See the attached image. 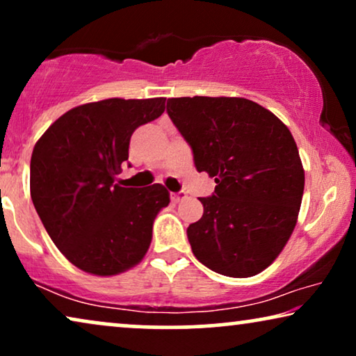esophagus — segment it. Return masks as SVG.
<instances>
[{"mask_svg": "<svg viewBox=\"0 0 356 356\" xmlns=\"http://www.w3.org/2000/svg\"><path fill=\"white\" fill-rule=\"evenodd\" d=\"M184 199H186V193L184 191H178V193H172V201L173 202H181V201H184Z\"/></svg>", "mask_w": 356, "mask_h": 356, "instance_id": "34e87169", "label": "esophagus"}]
</instances>
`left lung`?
I'll return each instance as SVG.
<instances>
[{
	"mask_svg": "<svg viewBox=\"0 0 356 356\" xmlns=\"http://www.w3.org/2000/svg\"><path fill=\"white\" fill-rule=\"evenodd\" d=\"M168 116L191 145L197 172L216 179L199 197L204 213L188 227L199 262L227 277L269 267L295 230L305 170L290 129L241 97H178Z\"/></svg>",
	"mask_w": 356,
	"mask_h": 356,
	"instance_id": "obj_1",
	"label": "left lung"
}]
</instances>
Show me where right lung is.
Returning a JSON list of instances; mask_svg holds the SVG:
<instances>
[{"instance_id": "add662e5", "label": "right lung", "mask_w": 356, "mask_h": 356, "mask_svg": "<svg viewBox=\"0 0 356 356\" xmlns=\"http://www.w3.org/2000/svg\"><path fill=\"white\" fill-rule=\"evenodd\" d=\"M163 111V97L84 104L60 116L33 147V206L63 256L87 274L118 275L149 250L170 193L162 184L123 188L115 178L134 129Z\"/></svg>"}]
</instances>
